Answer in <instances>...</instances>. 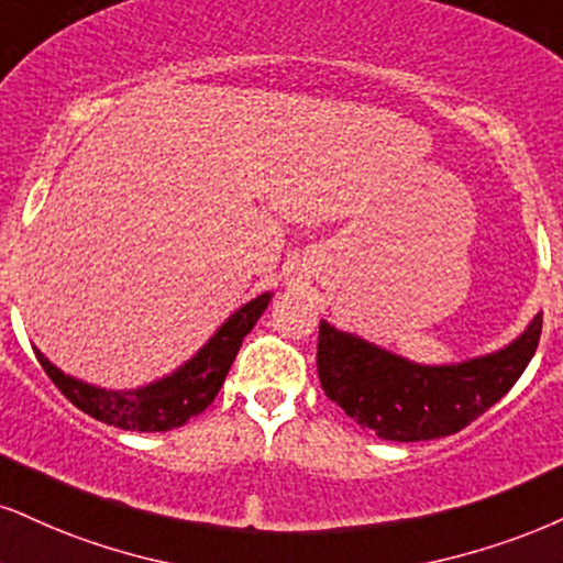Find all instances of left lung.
Returning <instances> with one entry per match:
<instances>
[{
  "label": "left lung",
  "mask_w": 563,
  "mask_h": 563,
  "mask_svg": "<svg viewBox=\"0 0 563 563\" xmlns=\"http://www.w3.org/2000/svg\"><path fill=\"white\" fill-rule=\"evenodd\" d=\"M543 313L501 350L449 365H422L321 321L318 378L346 418L384 441L460 433L517 384L540 342Z\"/></svg>",
  "instance_id": "1"
}]
</instances>
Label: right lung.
<instances>
[{
    "mask_svg": "<svg viewBox=\"0 0 563 563\" xmlns=\"http://www.w3.org/2000/svg\"><path fill=\"white\" fill-rule=\"evenodd\" d=\"M274 292H263L234 310L217 334L200 346L187 363H183L169 376L151 380V384L117 391V388H101L86 380L67 376L48 360L38 346L36 357L46 376L75 407L90 415V418L107 422V426L122 430H137V433H162L185 426L192 415H200L217 399L221 384H224L229 367L238 357L242 339H245L263 310L268 308Z\"/></svg>",
    "mask_w": 563,
    "mask_h": 563,
    "instance_id": "1",
    "label": "right lung"
}]
</instances>
